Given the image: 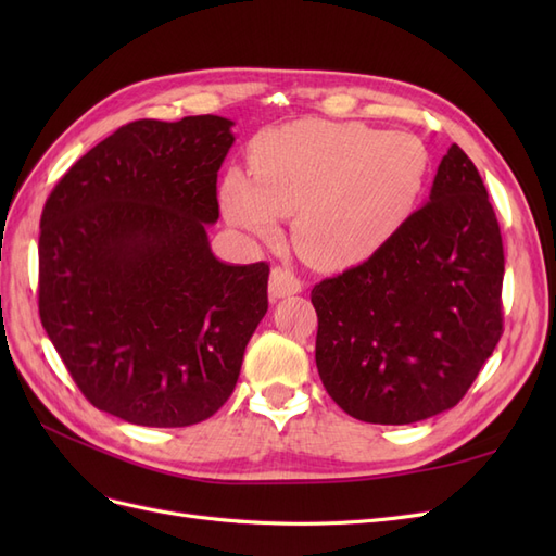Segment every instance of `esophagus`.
<instances>
[{
  "label": "esophagus",
  "mask_w": 556,
  "mask_h": 556,
  "mask_svg": "<svg viewBox=\"0 0 556 556\" xmlns=\"http://www.w3.org/2000/svg\"><path fill=\"white\" fill-rule=\"evenodd\" d=\"M301 290H304V282H301L294 274H290L288 268H280V266L271 268V276H268V296H271V301L299 294Z\"/></svg>",
  "instance_id": "34e87169"
}]
</instances>
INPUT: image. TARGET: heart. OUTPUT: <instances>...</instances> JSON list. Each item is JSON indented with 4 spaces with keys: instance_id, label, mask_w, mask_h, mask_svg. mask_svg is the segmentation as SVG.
I'll use <instances>...</instances> for the list:
<instances>
[{
    "instance_id": "1",
    "label": "heart",
    "mask_w": 556,
    "mask_h": 556,
    "mask_svg": "<svg viewBox=\"0 0 556 556\" xmlns=\"http://www.w3.org/2000/svg\"><path fill=\"white\" fill-rule=\"evenodd\" d=\"M250 162L252 176H223L227 220L268 241L278 237L280 215H294L299 255L325 271L357 266L394 241L431 176L422 139L364 123L282 125L252 143Z\"/></svg>"
}]
</instances>
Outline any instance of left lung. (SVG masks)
Returning a JSON list of instances; mask_svg holds the SVG:
<instances>
[{"mask_svg": "<svg viewBox=\"0 0 556 556\" xmlns=\"http://www.w3.org/2000/svg\"><path fill=\"white\" fill-rule=\"evenodd\" d=\"M503 243L484 182L452 143L427 204L364 264L315 285V364L339 406L413 425L457 406L501 339Z\"/></svg>", "mask_w": 556, "mask_h": 556, "instance_id": "1", "label": "left lung"}]
</instances>
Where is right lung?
I'll return each instance as SVG.
<instances>
[{
  "label": "right lung",
  "instance_id": "1",
  "mask_svg": "<svg viewBox=\"0 0 556 556\" xmlns=\"http://www.w3.org/2000/svg\"><path fill=\"white\" fill-rule=\"evenodd\" d=\"M233 121H137L83 155L50 192L39 315L94 408L141 427L220 410L268 308V264L217 260V172Z\"/></svg>",
  "mask_w": 556,
  "mask_h": 556
}]
</instances>
